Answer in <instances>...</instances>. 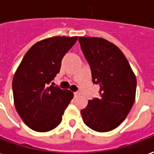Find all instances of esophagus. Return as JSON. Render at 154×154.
Wrapping results in <instances>:
<instances>
[{
	"label": "esophagus",
	"mask_w": 154,
	"mask_h": 154,
	"mask_svg": "<svg viewBox=\"0 0 154 154\" xmlns=\"http://www.w3.org/2000/svg\"><path fill=\"white\" fill-rule=\"evenodd\" d=\"M80 95V93H79V92H74V97H78V96Z\"/></svg>",
	"instance_id": "34e87169"
}]
</instances>
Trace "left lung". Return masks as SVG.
<instances>
[{
    "label": "left lung",
    "instance_id": "8db88e82",
    "mask_svg": "<svg viewBox=\"0 0 154 154\" xmlns=\"http://www.w3.org/2000/svg\"><path fill=\"white\" fill-rule=\"evenodd\" d=\"M81 48L92 71V82L99 85L100 97L89 100L81 110L86 125L108 132L129 113L136 96L137 79L122 51L101 37L79 36Z\"/></svg>",
    "mask_w": 154,
    "mask_h": 154
}]
</instances>
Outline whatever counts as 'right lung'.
<instances>
[{"instance_id": "add662e5", "label": "right lung", "mask_w": 154, "mask_h": 154, "mask_svg": "<svg viewBox=\"0 0 154 154\" xmlns=\"http://www.w3.org/2000/svg\"><path fill=\"white\" fill-rule=\"evenodd\" d=\"M77 36H57L37 42L26 53L14 74V104L31 129L45 133L61 123L73 98L70 90L49 86L60 72L61 62Z\"/></svg>"}]
</instances>
